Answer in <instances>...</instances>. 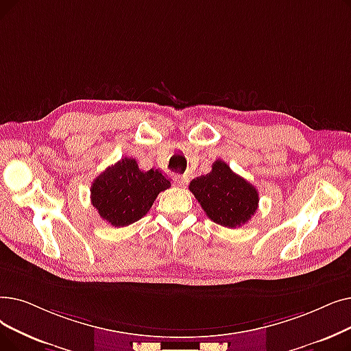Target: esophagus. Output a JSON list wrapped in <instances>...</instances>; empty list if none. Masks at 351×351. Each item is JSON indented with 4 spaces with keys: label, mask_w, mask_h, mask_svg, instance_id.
<instances>
[{
    "label": "esophagus",
    "mask_w": 351,
    "mask_h": 351,
    "mask_svg": "<svg viewBox=\"0 0 351 351\" xmlns=\"http://www.w3.org/2000/svg\"><path fill=\"white\" fill-rule=\"evenodd\" d=\"M186 182V176L185 175H173V184L176 186H184Z\"/></svg>",
    "instance_id": "1"
}]
</instances>
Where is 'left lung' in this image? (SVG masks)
<instances>
[{
    "mask_svg": "<svg viewBox=\"0 0 351 351\" xmlns=\"http://www.w3.org/2000/svg\"><path fill=\"white\" fill-rule=\"evenodd\" d=\"M189 191L206 215L215 223L237 228L247 223L258 208V191L223 160L212 165V171L192 179Z\"/></svg>",
    "mask_w": 351,
    "mask_h": 351,
    "instance_id": "left-lung-1",
    "label": "left lung"
}]
</instances>
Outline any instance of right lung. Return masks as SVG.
<instances>
[{
  "label": "right lung",
  "mask_w": 351,
  "mask_h": 351,
  "mask_svg": "<svg viewBox=\"0 0 351 351\" xmlns=\"http://www.w3.org/2000/svg\"><path fill=\"white\" fill-rule=\"evenodd\" d=\"M167 188L171 182L160 171L143 172L134 159L125 158L93 180L90 199L104 221L113 226H128L145 217L158 195Z\"/></svg>",
  "instance_id": "add662e5"
}]
</instances>
